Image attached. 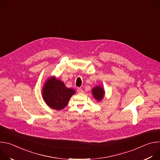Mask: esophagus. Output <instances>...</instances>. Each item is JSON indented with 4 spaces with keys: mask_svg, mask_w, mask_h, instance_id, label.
Instances as JSON below:
<instances>
[{
    "mask_svg": "<svg viewBox=\"0 0 160 160\" xmlns=\"http://www.w3.org/2000/svg\"><path fill=\"white\" fill-rule=\"evenodd\" d=\"M77 92L79 93V94H82V93H83V90L81 88H78L77 89Z\"/></svg>",
    "mask_w": 160,
    "mask_h": 160,
    "instance_id": "34e87169",
    "label": "esophagus"
}]
</instances>
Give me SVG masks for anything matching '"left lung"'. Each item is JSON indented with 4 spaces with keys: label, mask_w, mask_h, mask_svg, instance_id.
Here are the masks:
<instances>
[{
    "label": "left lung",
    "mask_w": 160,
    "mask_h": 160,
    "mask_svg": "<svg viewBox=\"0 0 160 160\" xmlns=\"http://www.w3.org/2000/svg\"><path fill=\"white\" fill-rule=\"evenodd\" d=\"M92 92L93 96L98 101H101L104 96V90L101 86H96L93 88Z\"/></svg>",
    "instance_id": "1"
}]
</instances>
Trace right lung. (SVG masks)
Listing matches in <instances>:
<instances>
[{"label":"right lung","mask_w":160,"mask_h":160,"mask_svg":"<svg viewBox=\"0 0 160 160\" xmlns=\"http://www.w3.org/2000/svg\"><path fill=\"white\" fill-rule=\"evenodd\" d=\"M74 94L75 90L67 88L62 81L54 77L49 78L42 88L44 101L50 108L56 110L64 108Z\"/></svg>","instance_id":"obj_1"}]
</instances>
